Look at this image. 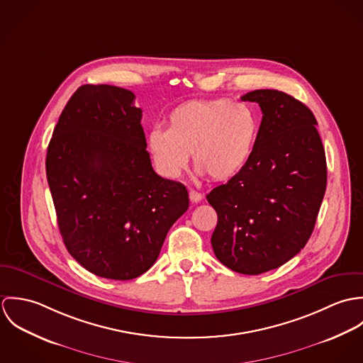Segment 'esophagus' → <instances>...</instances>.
Here are the masks:
<instances>
[{
	"label": "esophagus",
	"mask_w": 363,
	"mask_h": 363,
	"mask_svg": "<svg viewBox=\"0 0 363 363\" xmlns=\"http://www.w3.org/2000/svg\"><path fill=\"white\" fill-rule=\"evenodd\" d=\"M189 197H190V201H193V203H200L203 200V196L196 190H190Z\"/></svg>",
	"instance_id": "esophagus-1"
}]
</instances>
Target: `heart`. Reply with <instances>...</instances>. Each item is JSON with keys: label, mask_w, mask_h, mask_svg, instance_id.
Returning a JSON list of instances; mask_svg holds the SVG:
<instances>
[{"label": "heart", "mask_w": 363, "mask_h": 363, "mask_svg": "<svg viewBox=\"0 0 363 363\" xmlns=\"http://www.w3.org/2000/svg\"><path fill=\"white\" fill-rule=\"evenodd\" d=\"M259 116L246 104L228 99H199L179 104L154 127L147 147L155 167L169 179L179 177L189 155L200 174L225 182L247 164L259 137Z\"/></svg>", "instance_id": "heart-1"}]
</instances>
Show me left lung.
<instances>
[{"mask_svg": "<svg viewBox=\"0 0 363 363\" xmlns=\"http://www.w3.org/2000/svg\"><path fill=\"white\" fill-rule=\"evenodd\" d=\"M242 101L259 104V137L243 170L207 196L218 213L211 245L228 268L259 275L308 243L325 193L327 164L306 104L277 89H257Z\"/></svg>", "mask_w": 363, "mask_h": 363, "instance_id": "1", "label": "left lung"}]
</instances>
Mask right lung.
<instances>
[{
  "label": "right lung",
  "mask_w": 363,
  "mask_h": 363,
  "mask_svg": "<svg viewBox=\"0 0 363 363\" xmlns=\"http://www.w3.org/2000/svg\"><path fill=\"white\" fill-rule=\"evenodd\" d=\"M134 99L118 86H79L46 156L68 253L89 272L117 281L154 265L169 229L189 208L186 187L152 169Z\"/></svg>",
  "instance_id": "add662e5"
}]
</instances>
